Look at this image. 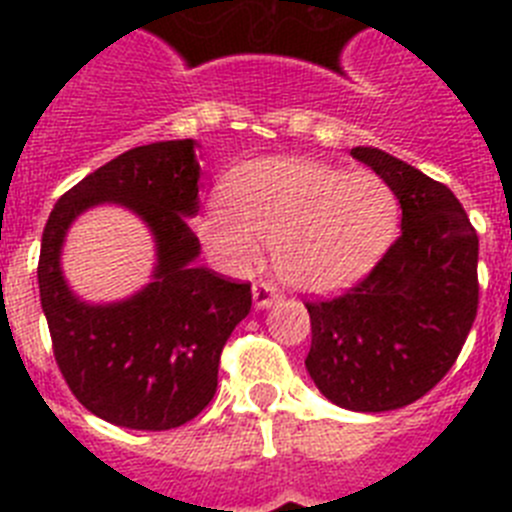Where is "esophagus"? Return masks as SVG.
Listing matches in <instances>:
<instances>
[{"instance_id": "esophagus-1", "label": "esophagus", "mask_w": 512, "mask_h": 512, "mask_svg": "<svg viewBox=\"0 0 512 512\" xmlns=\"http://www.w3.org/2000/svg\"><path fill=\"white\" fill-rule=\"evenodd\" d=\"M277 302H279V292L274 284L269 282L253 284V307H256V310H264V307L277 305Z\"/></svg>"}]
</instances>
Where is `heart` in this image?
<instances>
[{
	"mask_svg": "<svg viewBox=\"0 0 512 512\" xmlns=\"http://www.w3.org/2000/svg\"><path fill=\"white\" fill-rule=\"evenodd\" d=\"M227 205L200 215V238L225 269L248 271L261 241L274 269L302 292H336L364 279L397 238L400 200L372 171L271 156L241 166L225 184Z\"/></svg>",
	"mask_w": 512,
	"mask_h": 512,
	"instance_id": "heart-1",
	"label": "heart"
}]
</instances>
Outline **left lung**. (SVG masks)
Returning <instances> with one entry per match:
<instances>
[{"label": "left lung", "mask_w": 512, "mask_h": 512, "mask_svg": "<svg viewBox=\"0 0 512 512\" xmlns=\"http://www.w3.org/2000/svg\"><path fill=\"white\" fill-rule=\"evenodd\" d=\"M351 156L395 189L402 233L364 282L307 302L305 366L338 408L387 413L420 400L454 366L477 318L479 238L446 184L379 148Z\"/></svg>", "instance_id": "1"}]
</instances>
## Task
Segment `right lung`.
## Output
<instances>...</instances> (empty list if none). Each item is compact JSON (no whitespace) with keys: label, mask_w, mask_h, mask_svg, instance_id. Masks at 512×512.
<instances>
[{"label":"right lung","mask_w":512,"mask_h":512,"mask_svg":"<svg viewBox=\"0 0 512 512\" xmlns=\"http://www.w3.org/2000/svg\"><path fill=\"white\" fill-rule=\"evenodd\" d=\"M192 138L161 140L112 158L53 207L38 261L53 354L76 400L133 431H169L197 418L217 390V366L233 328L251 312V284L197 266L200 241L187 217L200 210ZM120 204L157 243L152 282L128 301L92 306L62 279L60 248L89 206Z\"/></svg>","instance_id":"obj_1"}]
</instances>
